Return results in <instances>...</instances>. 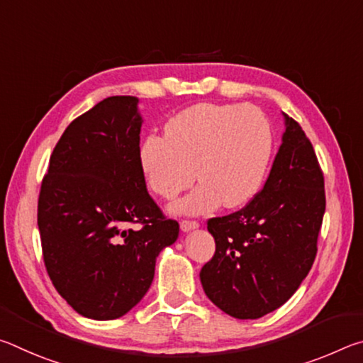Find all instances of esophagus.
<instances>
[{"label":"esophagus","instance_id":"obj_1","mask_svg":"<svg viewBox=\"0 0 363 363\" xmlns=\"http://www.w3.org/2000/svg\"><path fill=\"white\" fill-rule=\"evenodd\" d=\"M199 223H196V220H187V219H184V220H181V230L182 232H189V230H194V229H199Z\"/></svg>","mask_w":363,"mask_h":363}]
</instances>
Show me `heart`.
I'll list each match as a JSON object with an SVG mask.
<instances>
[{"instance_id":"obj_1","label":"heart","mask_w":363,"mask_h":363,"mask_svg":"<svg viewBox=\"0 0 363 363\" xmlns=\"http://www.w3.org/2000/svg\"><path fill=\"white\" fill-rule=\"evenodd\" d=\"M274 153V130L262 110L242 104H199L176 113L164 136L150 134L139 149L147 187L164 200L201 181L171 206L205 214L223 203L237 208L262 187Z\"/></svg>"}]
</instances>
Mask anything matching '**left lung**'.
Masks as SVG:
<instances>
[{
    "label": "left lung",
    "mask_w": 363,
    "mask_h": 363,
    "mask_svg": "<svg viewBox=\"0 0 363 363\" xmlns=\"http://www.w3.org/2000/svg\"><path fill=\"white\" fill-rule=\"evenodd\" d=\"M266 184L240 211L208 219L216 251L200 270L206 296L235 318H259L298 290L314 264L325 213L323 173L311 140L285 115Z\"/></svg>",
    "instance_id": "8db88e82"
}]
</instances>
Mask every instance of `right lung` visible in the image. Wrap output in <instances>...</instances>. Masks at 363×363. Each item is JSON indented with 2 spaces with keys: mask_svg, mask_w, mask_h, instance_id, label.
I'll return each instance as SVG.
<instances>
[{
  "mask_svg": "<svg viewBox=\"0 0 363 363\" xmlns=\"http://www.w3.org/2000/svg\"><path fill=\"white\" fill-rule=\"evenodd\" d=\"M138 102L112 96L73 120L41 182L38 229L48 275L79 315L94 320L130 312L152 285L160 251L179 235V224L147 192Z\"/></svg>",
  "mask_w": 363,
  "mask_h": 363,
  "instance_id": "1",
  "label": "right lung"
}]
</instances>
